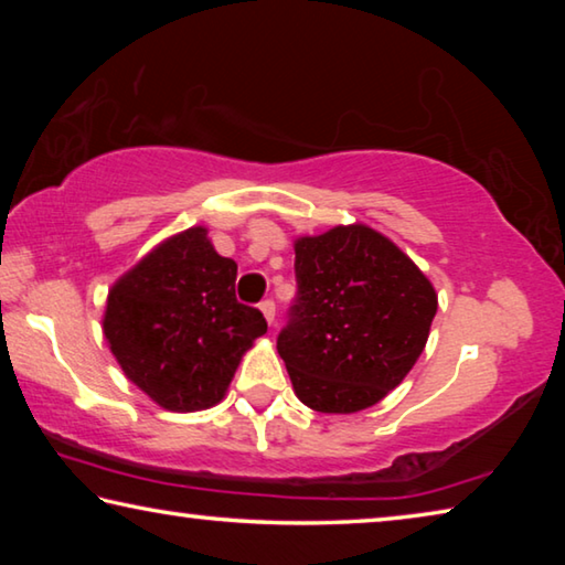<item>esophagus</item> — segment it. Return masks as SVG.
Wrapping results in <instances>:
<instances>
[{"label": "esophagus", "mask_w": 565, "mask_h": 565, "mask_svg": "<svg viewBox=\"0 0 565 565\" xmlns=\"http://www.w3.org/2000/svg\"><path fill=\"white\" fill-rule=\"evenodd\" d=\"M262 313H264V319L269 321V327H274V319H276V306H274V301L271 299H266V301H262Z\"/></svg>", "instance_id": "34e87169"}]
</instances>
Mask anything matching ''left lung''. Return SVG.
<instances>
[{
  "label": "left lung",
  "mask_w": 565,
  "mask_h": 565,
  "mask_svg": "<svg viewBox=\"0 0 565 565\" xmlns=\"http://www.w3.org/2000/svg\"><path fill=\"white\" fill-rule=\"evenodd\" d=\"M291 321L276 349L294 394L319 414L379 404L414 369L438 296L426 274L366 224L299 236Z\"/></svg>",
  "instance_id": "obj_1"
}]
</instances>
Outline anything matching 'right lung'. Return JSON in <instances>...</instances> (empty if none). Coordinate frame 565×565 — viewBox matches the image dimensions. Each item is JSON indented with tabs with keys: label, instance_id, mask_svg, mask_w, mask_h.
Segmentation results:
<instances>
[{
	"label": "right lung",
	"instance_id": "right-lung-1",
	"mask_svg": "<svg viewBox=\"0 0 565 565\" xmlns=\"http://www.w3.org/2000/svg\"><path fill=\"white\" fill-rule=\"evenodd\" d=\"M234 281L236 262L216 254L206 226L164 238L114 281L104 339L124 376L161 408L216 406L266 333L262 311L236 301Z\"/></svg>",
	"mask_w": 565,
	"mask_h": 565
}]
</instances>
